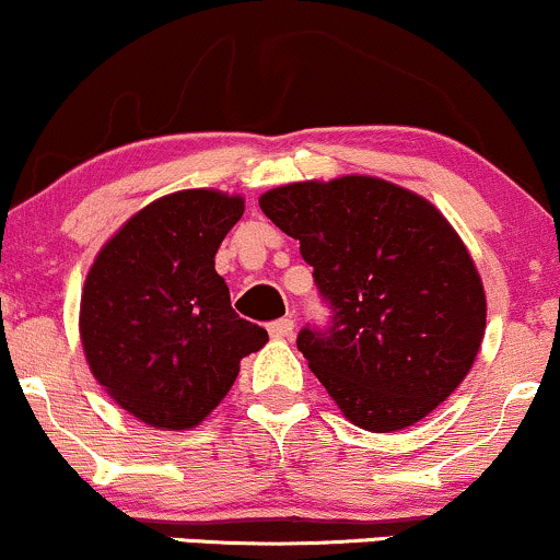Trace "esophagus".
Instances as JSON below:
<instances>
[{
    "label": "esophagus",
    "mask_w": 560,
    "mask_h": 560,
    "mask_svg": "<svg viewBox=\"0 0 560 560\" xmlns=\"http://www.w3.org/2000/svg\"><path fill=\"white\" fill-rule=\"evenodd\" d=\"M293 327H295L293 317H282V319L269 325V335H272L275 340H285V338H291V335H293Z\"/></svg>",
    "instance_id": "esophagus-1"
}]
</instances>
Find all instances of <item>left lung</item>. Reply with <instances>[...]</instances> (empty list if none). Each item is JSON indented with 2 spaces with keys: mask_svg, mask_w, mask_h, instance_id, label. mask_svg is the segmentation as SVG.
<instances>
[{
  "mask_svg": "<svg viewBox=\"0 0 560 560\" xmlns=\"http://www.w3.org/2000/svg\"><path fill=\"white\" fill-rule=\"evenodd\" d=\"M301 243L327 332H299V351L351 424L396 432L432 413L464 383L488 322L475 259L443 212L372 175L288 183L259 196Z\"/></svg>",
  "mask_w": 560,
  "mask_h": 560,
  "instance_id": "left-lung-1",
  "label": "left lung"
}]
</instances>
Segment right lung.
I'll use <instances>...</instances> for the list:
<instances>
[{
  "label": "right lung",
  "instance_id": "add662e5",
  "mask_svg": "<svg viewBox=\"0 0 560 560\" xmlns=\"http://www.w3.org/2000/svg\"><path fill=\"white\" fill-rule=\"evenodd\" d=\"M243 196L188 188L130 217L83 282L81 343L98 385L138 422L194 430L228 396L265 327L230 306L214 254Z\"/></svg>",
  "mask_w": 560,
  "mask_h": 560
}]
</instances>
